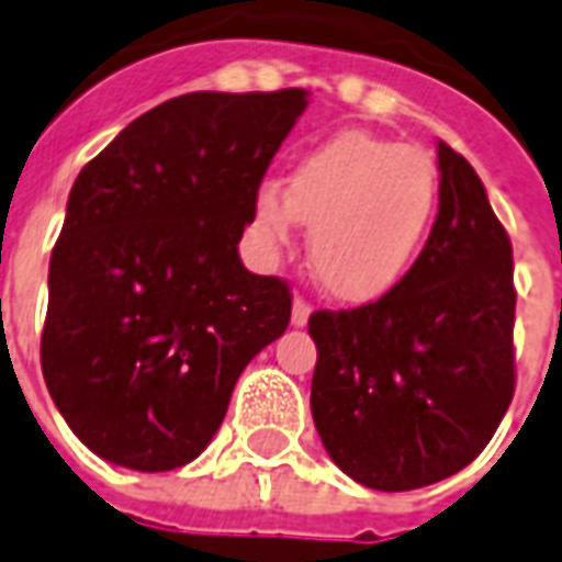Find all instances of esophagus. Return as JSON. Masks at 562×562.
I'll use <instances>...</instances> for the list:
<instances>
[{
	"label": "esophagus",
	"mask_w": 562,
	"mask_h": 562,
	"mask_svg": "<svg viewBox=\"0 0 562 562\" xmlns=\"http://www.w3.org/2000/svg\"><path fill=\"white\" fill-rule=\"evenodd\" d=\"M308 315H312V303H306L303 297H294V306H291V324L306 326Z\"/></svg>",
	"instance_id": "34e87169"
}]
</instances>
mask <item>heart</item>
<instances>
[{
	"mask_svg": "<svg viewBox=\"0 0 562 562\" xmlns=\"http://www.w3.org/2000/svg\"><path fill=\"white\" fill-rule=\"evenodd\" d=\"M437 210V171L396 139L344 131L291 169L285 192L254 198L256 233L289 245L297 221L312 224L308 262L326 294L370 303L400 285L423 254Z\"/></svg>",
	"mask_w": 562,
	"mask_h": 562,
	"instance_id": "obj_1",
	"label": "heart"
}]
</instances>
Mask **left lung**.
Wrapping results in <instances>:
<instances>
[{"label": "left lung", "mask_w": 562, "mask_h": 562, "mask_svg": "<svg viewBox=\"0 0 562 562\" xmlns=\"http://www.w3.org/2000/svg\"><path fill=\"white\" fill-rule=\"evenodd\" d=\"M437 166L440 206L408 277L375 303L308 317L317 435L384 493L463 470L514 400V247L470 162L437 143Z\"/></svg>", "instance_id": "8db88e82"}]
</instances>
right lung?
I'll return each mask as SVG.
<instances>
[{
  "instance_id": "add662e5",
  "label": "right lung",
  "mask_w": 562,
  "mask_h": 562,
  "mask_svg": "<svg viewBox=\"0 0 562 562\" xmlns=\"http://www.w3.org/2000/svg\"><path fill=\"white\" fill-rule=\"evenodd\" d=\"M306 90L189 92L134 119L75 180L48 262L43 379L78 440L169 472L206 449L236 379L291 321L238 238Z\"/></svg>"
}]
</instances>
